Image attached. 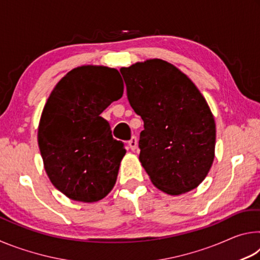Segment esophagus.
Masks as SVG:
<instances>
[{
    "label": "esophagus",
    "mask_w": 260,
    "mask_h": 260,
    "mask_svg": "<svg viewBox=\"0 0 260 260\" xmlns=\"http://www.w3.org/2000/svg\"><path fill=\"white\" fill-rule=\"evenodd\" d=\"M128 146L132 150H135L138 148V138L136 136H132V139L128 141Z\"/></svg>",
    "instance_id": "obj_1"
}]
</instances>
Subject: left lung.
Returning <instances> with one entry per match:
<instances>
[{"label": "left lung", "mask_w": 260, "mask_h": 260, "mask_svg": "<svg viewBox=\"0 0 260 260\" xmlns=\"http://www.w3.org/2000/svg\"><path fill=\"white\" fill-rule=\"evenodd\" d=\"M131 107L141 116V164L169 195L195 189L212 166L215 122L204 96L186 74L153 58L121 68Z\"/></svg>", "instance_id": "left-lung-1"}]
</instances>
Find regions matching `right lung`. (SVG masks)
<instances>
[{
  "label": "right lung",
  "mask_w": 260,
  "mask_h": 260,
  "mask_svg": "<svg viewBox=\"0 0 260 260\" xmlns=\"http://www.w3.org/2000/svg\"><path fill=\"white\" fill-rule=\"evenodd\" d=\"M122 93L118 70L82 65L65 74L47 100L39 148L48 178L70 200L98 202L117 181L126 150L100 114Z\"/></svg>",
  "instance_id": "right-lung-1"
}]
</instances>
